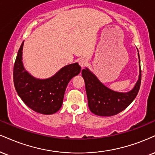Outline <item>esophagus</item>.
I'll list each match as a JSON object with an SVG mask.
<instances>
[{
    "mask_svg": "<svg viewBox=\"0 0 155 155\" xmlns=\"http://www.w3.org/2000/svg\"><path fill=\"white\" fill-rule=\"evenodd\" d=\"M79 63L80 66H81V68H84L85 66H87V63H88V62H87V61L86 59L82 58L79 61Z\"/></svg>",
    "mask_w": 155,
    "mask_h": 155,
    "instance_id": "1",
    "label": "esophagus"
}]
</instances>
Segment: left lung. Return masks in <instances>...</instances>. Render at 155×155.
Masks as SVG:
<instances>
[{
	"instance_id": "obj_1",
	"label": "left lung",
	"mask_w": 155,
	"mask_h": 155,
	"mask_svg": "<svg viewBox=\"0 0 155 155\" xmlns=\"http://www.w3.org/2000/svg\"><path fill=\"white\" fill-rule=\"evenodd\" d=\"M140 66V58L138 53ZM85 82L88 106L92 113L100 116H112L126 109L137 97L141 81V67L139 76L134 88L127 93L114 92L99 81L88 68L81 71Z\"/></svg>"
}]
</instances>
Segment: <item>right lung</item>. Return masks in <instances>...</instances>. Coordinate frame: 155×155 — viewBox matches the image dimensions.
Wrapping results in <instances>:
<instances>
[{
    "label": "right lung",
    "instance_id": "add662e5",
    "mask_svg": "<svg viewBox=\"0 0 155 155\" xmlns=\"http://www.w3.org/2000/svg\"><path fill=\"white\" fill-rule=\"evenodd\" d=\"M24 42L18 51L14 66V84L22 101L31 110L45 115L56 113L61 107L70 80L79 74L81 66L73 63L61 68L47 79H37L24 69L22 63Z\"/></svg>",
    "mask_w": 155,
    "mask_h": 155
}]
</instances>
